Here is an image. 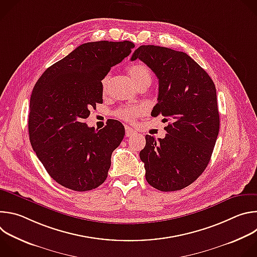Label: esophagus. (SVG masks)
Wrapping results in <instances>:
<instances>
[{
    "label": "esophagus",
    "mask_w": 257,
    "mask_h": 257,
    "mask_svg": "<svg viewBox=\"0 0 257 257\" xmlns=\"http://www.w3.org/2000/svg\"><path fill=\"white\" fill-rule=\"evenodd\" d=\"M125 134H126L127 137H130V136H133L134 134H136V131L133 130L131 127L126 126V128H125Z\"/></svg>",
    "instance_id": "1"
}]
</instances>
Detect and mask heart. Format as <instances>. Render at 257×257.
<instances>
[{
  "label": "heart",
  "instance_id": "1",
  "mask_svg": "<svg viewBox=\"0 0 257 257\" xmlns=\"http://www.w3.org/2000/svg\"><path fill=\"white\" fill-rule=\"evenodd\" d=\"M128 75L134 84L139 87L142 85H150L152 81V73L151 70L146 67L144 64H134L128 69ZM109 76H105L101 81L102 89L105 90L106 85L108 83ZM140 112V109L137 106H122L116 111V116L124 121L132 122Z\"/></svg>",
  "mask_w": 257,
  "mask_h": 257
}]
</instances>
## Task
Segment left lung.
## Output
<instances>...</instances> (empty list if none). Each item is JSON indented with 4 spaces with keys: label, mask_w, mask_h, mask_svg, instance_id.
Masks as SVG:
<instances>
[{
    "label": "left lung",
    "mask_w": 257,
    "mask_h": 257,
    "mask_svg": "<svg viewBox=\"0 0 257 257\" xmlns=\"http://www.w3.org/2000/svg\"><path fill=\"white\" fill-rule=\"evenodd\" d=\"M141 60L159 79L158 103L165 138L146 135L140 152L145 179L160 191L189 186L207 167L219 130L216 90L207 73L186 53L158 46H140L131 61Z\"/></svg>",
    "instance_id": "obj_1"
}]
</instances>
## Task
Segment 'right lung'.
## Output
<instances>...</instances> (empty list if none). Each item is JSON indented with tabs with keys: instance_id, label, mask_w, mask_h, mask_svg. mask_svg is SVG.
<instances>
[{
	"instance_id": "add662e5",
	"label": "right lung",
	"mask_w": 257,
	"mask_h": 257,
	"mask_svg": "<svg viewBox=\"0 0 257 257\" xmlns=\"http://www.w3.org/2000/svg\"><path fill=\"white\" fill-rule=\"evenodd\" d=\"M134 47L128 41L83 44L49 67L35 83L29 103V139L60 185L82 192L106 179L124 126L111 120L95 130L84 121L91 107L102 103L101 80Z\"/></svg>"
}]
</instances>
